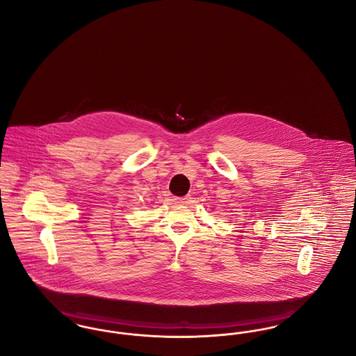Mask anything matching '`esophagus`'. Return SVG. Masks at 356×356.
Masks as SVG:
<instances>
[{
	"label": "esophagus",
	"instance_id": "1",
	"mask_svg": "<svg viewBox=\"0 0 356 356\" xmlns=\"http://www.w3.org/2000/svg\"><path fill=\"white\" fill-rule=\"evenodd\" d=\"M189 199H191L189 196H184V197H176V199H175V202L177 204H186L189 202Z\"/></svg>",
	"mask_w": 356,
	"mask_h": 356
}]
</instances>
